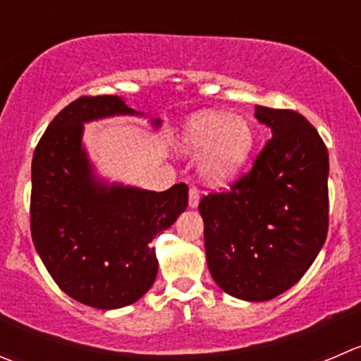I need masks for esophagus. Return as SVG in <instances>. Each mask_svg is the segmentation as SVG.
Wrapping results in <instances>:
<instances>
[{
  "label": "esophagus",
  "mask_w": 361,
  "mask_h": 361,
  "mask_svg": "<svg viewBox=\"0 0 361 361\" xmlns=\"http://www.w3.org/2000/svg\"><path fill=\"white\" fill-rule=\"evenodd\" d=\"M188 206L190 208H197L199 206V190L195 187H190V190H188Z\"/></svg>",
  "instance_id": "obj_1"
}]
</instances>
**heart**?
<instances>
[{"instance_id": "obj_1", "label": "heart", "mask_w": 361, "mask_h": 361, "mask_svg": "<svg viewBox=\"0 0 361 361\" xmlns=\"http://www.w3.org/2000/svg\"><path fill=\"white\" fill-rule=\"evenodd\" d=\"M181 148L188 155L202 152V176L215 185H226L247 166L254 148V130L243 116L201 111L183 125Z\"/></svg>"}]
</instances>
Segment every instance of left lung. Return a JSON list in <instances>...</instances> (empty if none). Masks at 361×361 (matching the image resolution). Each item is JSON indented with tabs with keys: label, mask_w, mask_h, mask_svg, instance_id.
Listing matches in <instances>:
<instances>
[{
	"label": "left lung",
	"mask_w": 361,
	"mask_h": 361,
	"mask_svg": "<svg viewBox=\"0 0 361 361\" xmlns=\"http://www.w3.org/2000/svg\"><path fill=\"white\" fill-rule=\"evenodd\" d=\"M271 130L231 192L199 202L209 274L245 302L282 295L305 275L328 234V149L295 111L255 106Z\"/></svg>",
	"instance_id": "obj_1"
}]
</instances>
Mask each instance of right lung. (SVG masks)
Listing matches in <instances>:
<instances>
[{
    "instance_id": "obj_1",
    "label": "right lung",
    "mask_w": 361,
    "mask_h": 361,
    "mask_svg": "<svg viewBox=\"0 0 361 361\" xmlns=\"http://www.w3.org/2000/svg\"><path fill=\"white\" fill-rule=\"evenodd\" d=\"M142 116L121 97H80L42 135L31 162V238L63 293L113 310L137 302L159 271L152 240L188 204V187L145 190L99 178L82 145L84 123ZM153 127L162 125L152 120Z\"/></svg>"
}]
</instances>
